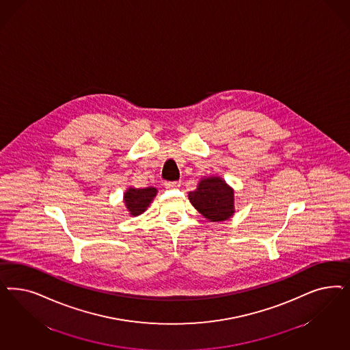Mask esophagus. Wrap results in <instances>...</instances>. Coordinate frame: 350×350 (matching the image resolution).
<instances>
[{"label": "esophagus", "instance_id": "34e87169", "mask_svg": "<svg viewBox=\"0 0 350 350\" xmlns=\"http://www.w3.org/2000/svg\"><path fill=\"white\" fill-rule=\"evenodd\" d=\"M180 185V181H166V183H165V188H167V189H176V188H179Z\"/></svg>", "mask_w": 350, "mask_h": 350}]
</instances>
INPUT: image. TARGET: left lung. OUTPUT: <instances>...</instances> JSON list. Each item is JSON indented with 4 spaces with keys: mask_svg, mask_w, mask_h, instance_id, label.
Wrapping results in <instances>:
<instances>
[{
    "mask_svg": "<svg viewBox=\"0 0 350 350\" xmlns=\"http://www.w3.org/2000/svg\"><path fill=\"white\" fill-rule=\"evenodd\" d=\"M188 197L194 208L210 221H224L234 214V191L219 176L204 178Z\"/></svg>",
    "mask_w": 350,
    "mask_h": 350,
    "instance_id": "8db88e82",
    "label": "left lung"
}]
</instances>
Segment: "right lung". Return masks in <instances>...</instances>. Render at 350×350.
<instances>
[{"label":"right lung","instance_id":"obj_1","mask_svg":"<svg viewBox=\"0 0 350 350\" xmlns=\"http://www.w3.org/2000/svg\"><path fill=\"white\" fill-rule=\"evenodd\" d=\"M157 194V189L148 187L144 189L129 188L124 194V202L130 215L137 216L147 210L148 206Z\"/></svg>","mask_w":350,"mask_h":350}]
</instances>
